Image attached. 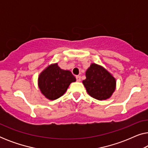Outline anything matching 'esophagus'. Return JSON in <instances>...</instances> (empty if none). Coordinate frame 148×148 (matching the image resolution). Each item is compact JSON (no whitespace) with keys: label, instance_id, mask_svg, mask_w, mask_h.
<instances>
[{"label":"esophagus","instance_id":"1","mask_svg":"<svg viewBox=\"0 0 148 148\" xmlns=\"http://www.w3.org/2000/svg\"><path fill=\"white\" fill-rule=\"evenodd\" d=\"M76 79H77V82H80V81H81V76H79V75L76 76Z\"/></svg>","mask_w":148,"mask_h":148}]
</instances>
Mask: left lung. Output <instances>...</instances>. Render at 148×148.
Segmentation results:
<instances>
[{
  "label": "left lung",
  "mask_w": 148,
  "mask_h": 148,
  "mask_svg": "<svg viewBox=\"0 0 148 148\" xmlns=\"http://www.w3.org/2000/svg\"><path fill=\"white\" fill-rule=\"evenodd\" d=\"M86 77L83 84L88 94L97 100L110 98L116 89V79L99 64H91L86 71Z\"/></svg>",
  "instance_id": "left-lung-1"
}]
</instances>
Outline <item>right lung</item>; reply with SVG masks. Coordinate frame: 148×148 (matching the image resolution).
Here are the masks:
<instances>
[{
  "mask_svg": "<svg viewBox=\"0 0 148 148\" xmlns=\"http://www.w3.org/2000/svg\"><path fill=\"white\" fill-rule=\"evenodd\" d=\"M76 79L70 71L61 69L58 63L48 66L38 76V84L40 92L50 100L62 96Z\"/></svg>",
  "mask_w": 148,
  "mask_h": 148,
  "instance_id": "1",
  "label": "right lung"
}]
</instances>
